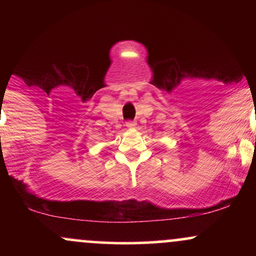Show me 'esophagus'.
I'll use <instances>...</instances> for the list:
<instances>
[{"label": "esophagus", "mask_w": 256, "mask_h": 256, "mask_svg": "<svg viewBox=\"0 0 256 256\" xmlns=\"http://www.w3.org/2000/svg\"><path fill=\"white\" fill-rule=\"evenodd\" d=\"M134 125H136V122H132V120H128V122H126V126H128V128H134Z\"/></svg>", "instance_id": "esophagus-1"}]
</instances>
